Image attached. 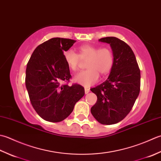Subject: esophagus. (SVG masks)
Wrapping results in <instances>:
<instances>
[{"mask_svg": "<svg viewBox=\"0 0 161 161\" xmlns=\"http://www.w3.org/2000/svg\"><path fill=\"white\" fill-rule=\"evenodd\" d=\"M90 90L89 88H87V87H85V93L86 94L89 93V92H90Z\"/></svg>", "mask_w": 161, "mask_h": 161, "instance_id": "esophagus-1", "label": "esophagus"}]
</instances>
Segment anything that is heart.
I'll list each match as a JSON object with an SVG mask.
<instances>
[{
    "instance_id": "b5f03b06",
    "label": "heart",
    "mask_w": 161,
    "mask_h": 161,
    "mask_svg": "<svg viewBox=\"0 0 161 161\" xmlns=\"http://www.w3.org/2000/svg\"><path fill=\"white\" fill-rule=\"evenodd\" d=\"M64 58L68 67L73 71L78 69L80 58L88 59L86 63L87 69L80 71L74 78L76 83L86 87L97 83L99 74L104 76L109 73L114 62L113 53L110 48H100L92 45L82 46L78 55L74 51L68 50L64 53Z\"/></svg>"
}]
</instances>
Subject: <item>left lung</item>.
Segmentation results:
<instances>
[{
	"instance_id": "8db88e82",
	"label": "left lung",
	"mask_w": 161,
	"mask_h": 161,
	"mask_svg": "<svg viewBox=\"0 0 161 161\" xmlns=\"http://www.w3.org/2000/svg\"><path fill=\"white\" fill-rule=\"evenodd\" d=\"M109 44L114 62L106 80L92 88L97 96L91 113L98 122L110 125L122 121L132 109L140 90V70L132 49L114 37L99 39Z\"/></svg>"
}]
</instances>
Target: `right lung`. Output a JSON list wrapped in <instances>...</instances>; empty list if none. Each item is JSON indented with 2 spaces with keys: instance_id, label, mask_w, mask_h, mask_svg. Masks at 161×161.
Here are the masks:
<instances>
[{
  "instance_id": "1",
  "label": "right lung",
  "mask_w": 161,
  "mask_h": 161,
  "mask_svg": "<svg viewBox=\"0 0 161 161\" xmlns=\"http://www.w3.org/2000/svg\"><path fill=\"white\" fill-rule=\"evenodd\" d=\"M76 42L60 37L48 39L35 49L26 67L25 86L31 104L48 122L66 119L85 94L80 85L61 84L71 77L63 53Z\"/></svg>"
}]
</instances>
